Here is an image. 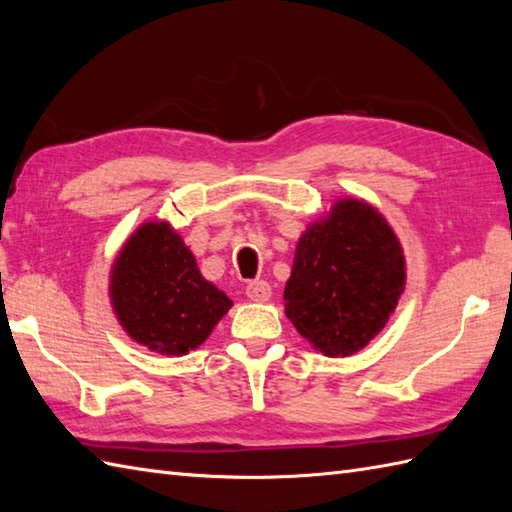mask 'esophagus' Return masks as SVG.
Returning <instances> with one entry per match:
<instances>
[{
	"label": "esophagus",
	"instance_id": "obj_1",
	"mask_svg": "<svg viewBox=\"0 0 512 512\" xmlns=\"http://www.w3.org/2000/svg\"><path fill=\"white\" fill-rule=\"evenodd\" d=\"M246 295L253 301H268L273 297V288H270L268 281H250L246 286Z\"/></svg>",
	"mask_w": 512,
	"mask_h": 512
}]
</instances>
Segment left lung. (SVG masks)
<instances>
[{
	"instance_id": "1",
	"label": "left lung",
	"mask_w": 512,
	"mask_h": 512,
	"mask_svg": "<svg viewBox=\"0 0 512 512\" xmlns=\"http://www.w3.org/2000/svg\"><path fill=\"white\" fill-rule=\"evenodd\" d=\"M405 284V253L385 215L365 200L339 198L299 237L286 317L317 352L352 356L385 328Z\"/></svg>"
}]
</instances>
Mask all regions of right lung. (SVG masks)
Wrapping results in <instances>:
<instances>
[{
  "label": "right lung",
  "mask_w": 512,
  "mask_h": 512,
  "mask_svg": "<svg viewBox=\"0 0 512 512\" xmlns=\"http://www.w3.org/2000/svg\"><path fill=\"white\" fill-rule=\"evenodd\" d=\"M110 301L121 328L162 356L200 347L233 301L206 281L189 246L165 220L125 239L110 270Z\"/></svg>",
  "instance_id": "add662e5"
}]
</instances>
